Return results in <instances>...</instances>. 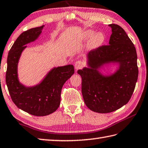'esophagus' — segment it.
Returning a JSON list of instances; mask_svg holds the SVG:
<instances>
[{"mask_svg": "<svg viewBox=\"0 0 148 148\" xmlns=\"http://www.w3.org/2000/svg\"><path fill=\"white\" fill-rule=\"evenodd\" d=\"M82 66H83V63L81 62V61L77 60V62H75V69H76L77 70V69H80V68H81Z\"/></svg>", "mask_w": 148, "mask_h": 148, "instance_id": "obj_1", "label": "esophagus"}]
</instances>
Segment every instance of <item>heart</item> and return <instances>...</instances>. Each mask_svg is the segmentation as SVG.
I'll list each match as a JSON object with an SVG mask.
<instances>
[{
	"label": "heart",
	"mask_w": 148,
	"mask_h": 148,
	"mask_svg": "<svg viewBox=\"0 0 148 148\" xmlns=\"http://www.w3.org/2000/svg\"><path fill=\"white\" fill-rule=\"evenodd\" d=\"M93 34V31L92 30H87L84 33L83 37L84 38H88L90 37ZM104 35L102 33H97L95 34L93 37L90 39L88 42V46L89 48L94 49L97 47L100 46L101 44L104 42Z\"/></svg>",
	"instance_id": "heart-1"
}]
</instances>
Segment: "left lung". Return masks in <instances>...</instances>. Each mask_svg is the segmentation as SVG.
Instances as JSON below:
<instances>
[{
	"mask_svg": "<svg viewBox=\"0 0 148 148\" xmlns=\"http://www.w3.org/2000/svg\"><path fill=\"white\" fill-rule=\"evenodd\" d=\"M112 34L109 45L93 49L88 53L90 68L78 71L82 77V93L87 107L95 112H113L126 104L137 81V55L132 41L117 24L109 25ZM109 62H118L119 70L109 77L97 69Z\"/></svg>",
	"mask_w": 148,
	"mask_h": 148,
	"instance_id": "left-lung-1",
	"label": "left lung"
}]
</instances>
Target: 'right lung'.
I'll return each instance as SVG.
<instances>
[{
    "label": "right lung",
    "instance_id": "add662e5",
    "mask_svg": "<svg viewBox=\"0 0 148 148\" xmlns=\"http://www.w3.org/2000/svg\"><path fill=\"white\" fill-rule=\"evenodd\" d=\"M44 26L22 33L16 38L8 55L5 82L13 102L18 108L35 116H46L59 107L61 90L67 80L74 73L73 65L55 68L40 84L26 88L19 82L17 64L25 44L34 41Z\"/></svg>",
    "mask_w": 148,
    "mask_h": 148
}]
</instances>
